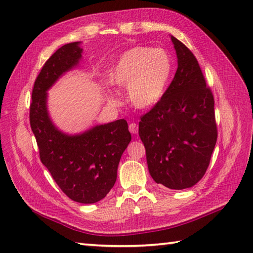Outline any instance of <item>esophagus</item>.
Segmentation results:
<instances>
[{
	"instance_id": "esophagus-1",
	"label": "esophagus",
	"mask_w": 253,
	"mask_h": 253,
	"mask_svg": "<svg viewBox=\"0 0 253 253\" xmlns=\"http://www.w3.org/2000/svg\"><path fill=\"white\" fill-rule=\"evenodd\" d=\"M128 129H129V131H130L131 133H133V135H137L138 130H139L138 124H136V123H130L129 126H128Z\"/></svg>"
}]
</instances>
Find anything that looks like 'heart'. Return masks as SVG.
Returning <instances> with one entry per match:
<instances>
[{
    "label": "heart",
    "instance_id": "obj_1",
    "mask_svg": "<svg viewBox=\"0 0 253 253\" xmlns=\"http://www.w3.org/2000/svg\"><path fill=\"white\" fill-rule=\"evenodd\" d=\"M171 74V61L160 47L135 46L124 52L113 66L110 82L127 87V96L137 109H150L162 98Z\"/></svg>",
    "mask_w": 253,
    "mask_h": 253
}]
</instances>
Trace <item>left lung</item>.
Instances as JSON below:
<instances>
[{
  "instance_id": "obj_1",
  "label": "left lung",
  "mask_w": 253,
  "mask_h": 253,
  "mask_svg": "<svg viewBox=\"0 0 253 253\" xmlns=\"http://www.w3.org/2000/svg\"><path fill=\"white\" fill-rule=\"evenodd\" d=\"M170 39L178 67L161 100L140 116L139 136L154 181L180 190L206 174L217 127L214 96L196 56L175 37Z\"/></svg>"
}]
</instances>
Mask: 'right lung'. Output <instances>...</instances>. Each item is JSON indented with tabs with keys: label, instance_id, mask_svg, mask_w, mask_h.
<instances>
[{
	"label": "right lung",
	"instance_id": "right-lung-1",
	"mask_svg": "<svg viewBox=\"0 0 253 253\" xmlns=\"http://www.w3.org/2000/svg\"><path fill=\"white\" fill-rule=\"evenodd\" d=\"M79 42L60 47L45 62L32 89L29 121L42 164L61 190L79 203H95L114 186L117 166L131 140L125 120L95 126L82 135L57 130L46 110V90L82 58Z\"/></svg>",
	"mask_w": 253,
	"mask_h": 253
}]
</instances>
